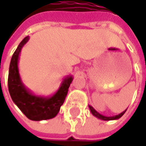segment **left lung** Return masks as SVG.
I'll return each mask as SVG.
<instances>
[{"label":"left lung","instance_id":"8db88e82","mask_svg":"<svg viewBox=\"0 0 146 146\" xmlns=\"http://www.w3.org/2000/svg\"><path fill=\"white\" fill-rule=\"evenodd\" d=\"M88 107H89V109H90V111L91 113L94 115V116H96L97 118H99L100 119H103V120H113V119H119L125 113L126 110L124 111V112H122L121 113H119V114H118V115H115V116H113V117H107V116H104V115H102V114H100V113H98L92 106H90V105H88Z\"/></svg>","mask_w":146,"mask_h":146}]
</instances>
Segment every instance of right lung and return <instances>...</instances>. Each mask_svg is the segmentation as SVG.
Masks as SVG:
<instances>
[{
    "label": "right lung",
    "mask_w": 146,
    "mask_h": 146,
    "mask_svg": "<svg viewBox=\"0 0 146 146\" xmlns=\"http://www.w3.org/2000/svg\"><path fill=\"white\" fill-rule=\"evenodd\" d=\"M29 36H26L21 42L12 55L8 74L9 93L13 102L29 119L36 121L49 119L55 117L59 112L60 107L64 103L73 78H67L63 81L58 91L48 99L35 96L28 92L21 82L17 67L21 50L27 42Z\"/></svg>",
    "instance_id": "1"
}]
</instances>
